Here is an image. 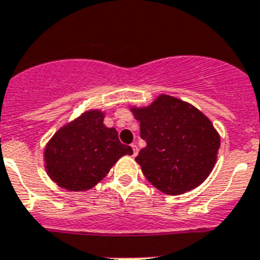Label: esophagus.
I'll return each instance as SVG.
<instances>
[{"label": "esophagus", "mask_w": 260, "mask_h": 260, "mask_svg": "<svg viewBox=\"0 0 260 260\" xmlns=\"http://www.w3.org/2000/svg\"><path fill=\"white\" fill-rule=\"evenodd\" d=\"M131 148H132V150H133V157H136L137 153H139V148H137V145L136 144H132V145H131Z\"/></svg>", "instance_id": "esophagus-1"}]
</instances>
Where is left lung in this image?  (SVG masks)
Returning a JSON list of instances; mask_svg holds the SVG:
<instances>
[{
  "label": "left lung",
  "mask_w": 260,
  "mask_h": 260,
  "mask_svg": "<svg viewBox=\"0 0 260 260\" xmlns=\"http://www.w3.org/2000/svg\"><path fill=\"white\" fill-rule=\"evenodd\" d=\"M132 112L146 141L136 161L155 188L179 195L208 178L216 164L220 136L203 112L169 95H159L148 107H133Z\"/></svg>",
  "instance_id": "8db88e82"
}]
</instances>
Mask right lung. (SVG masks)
<instances>
[{
	"label": "right lung",
	"mask_w": 260,
	"mask_h": 260,
	"mask_svg": "<svg viewBox=\"0 0 260 260\" xmlns=\"http://www.w3.org/2000/svg\"><path fill=\"white\" fill-rule=\"evenodd\" d=\"M105 114L91 110L68 123L53 135L44 150L47 174L69 191H85L108 174L115 162L132 154L119 141L117 131L103 124Z\"/></svg>",
	"instance_id": "right-lung-1"
}]
</instances>
